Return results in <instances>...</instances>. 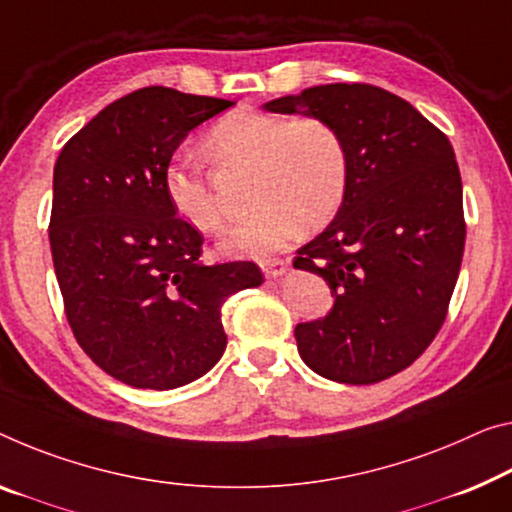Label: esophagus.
<instances>
[{
  "label": "esophagus",
  "mask_w": 512,
  "mask_h": 512,
  "mask_svg": "<svg viewBox=\"0 0 512 512\" xmlns=\"http://www.w3.org/2000/svg\"><path fill=\"white\" fill-rule=\"evenodd\" d=\"M286 270H288V263L281 261V258H272V261L263 263V274L267 279H277L281 274H286Z\"/></svg>",
  "instance_id": "obj_1"
}]
</instances>
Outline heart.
Segmentation results:
<instances>
[{
  "label": "heart",
  "mask_w": 512,
  "mask_h": 512,
  "mask_svg": "<svg viewBox=\"0 0 512 512\" xmlns=\"http://www.w3.org/2000/svg\"><path fill=\"white\" fill-rule=\"evenodd\" d=\"M206 151L222 167H254L245 222L224 235L219 251L229 258L267 261L306 229H320L343 206L350 185L348 144L322 116H286L240 109L210 125ZM164 192L180 219L203 233L224 226L210 171L192 155L164 169Z\"/></svg>",
  "instance_id": "obj_1"
}]
</instances>
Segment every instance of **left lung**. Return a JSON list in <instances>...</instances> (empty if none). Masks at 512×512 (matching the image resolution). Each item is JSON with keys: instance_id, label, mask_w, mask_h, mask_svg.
Here are the masks:
<instances>
[{"instance_id": "obj_1", "label": "left lung", "mask_w": 512, "mask_h": 512, "mask_svg": "<svg viewBox=\"0 0 512 512\" xmlns=\"http://www.w3.org/2000/svg\"><path fill=\"white\" fill-rule=\"evenodd\" d=\"M265 109L332 121L350 153L343 206L293 261L334 297L325 318L295 327L300 357L334 382L387 380L442 329L460 274L467 224L451 141L373 84L311 86Z\"/></svg>"}]
</instances>
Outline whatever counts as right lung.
I'll list each match as a JSON object with an SVG mask.
<instances>
[{"label": "right lung", "mask_w": 512, "mask_h": 512, "mask_svg": "<svg viewBox=\"0 0 512 512\" xmlns=\"http://www.w3.org/2000/svg\"><path fill=\"white\" fill-rule=\"evenodd\" d=\"M231 105L146 86L93 116L54 164L50 247L68 325L93 364L135 389L206 375L226 348V297L263 283L256 263L203 265V235L164 192L180 141Z\"/></svg>", "instance_id": "right-lung-1"}]
</instances>
